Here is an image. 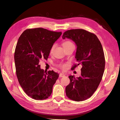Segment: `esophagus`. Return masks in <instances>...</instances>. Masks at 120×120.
<instances>
[{
  "mask_svg": "<svg viewBox=\"0 0 120 120\" xmlns=\"http://www.w3.org/2000/svg\"><path fill=\"white\" fill-rule=\"evenodd\" d=\"M60 77H64V76H65V75H64V74H63V73H60Z\"/></svg>",
  "mask_w": 120,
  "mask_h": 120,
  "instance_id": "34e87169",
  "label": "esophagus"
}]
</instances>
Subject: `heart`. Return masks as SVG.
Returning a JSON list of instances; mask_svg holds the SVG:
<instances>
[{"instance_id":"b5f03b06","label":"heart","mask_w":120,"mask_h":120,"mask_svg":"<svg viewBox=\"0 0 120 120\" xmlns=\"http://www.w3.org/2000/svg\"><path fill=\"white\" fill-rule=\"evenodd\" d=\"M71 44H72V43L70 41H66L63 43V46L64 47V48H67V47L68 46V45H70ZM56 46V44H53L51 48H50V53H52L53 52ZM67 66H68V64H60L59 65V67L60 68H61V69H63V70H64V69H66L67 68Z\"/></svg>"}]
</instances>
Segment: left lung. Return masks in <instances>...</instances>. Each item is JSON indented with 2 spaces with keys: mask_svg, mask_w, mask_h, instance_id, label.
Here are the masks:
<instances>
[{
  "mask_svg": "<svg viewBox=\"0 0 120 120\" xmlns=\"http://www.w3.org/2000/svg\"><path fill=\"white\" fill-rule=\"evenodd\" d=\"M66 38L72 40L77 46L75 57L78 64L72 70L82 66L80 77L68 76L70 82L66 88V95L73 101H85L93 95L102 79L105 67L103 47L95 34L82 29L65 31L63 38Z\"/></svg>",
  "mask_w": 120,
  "mask_h": 120,
  "instance_id": "8db88e82",
  "label": "left lung"
}]
</instances>
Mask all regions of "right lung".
Listing matches in <instances>:
<instances>
[{
	"label": "right lung",
	"mask_w": 120,
	"mask_h": 120,
	"mask_svg": "<svg viewBox=\"0 0 120 120\" xmlns=\"http://www.w3.org/2000/svg\"><path fill=\"white\" fill-rule=\"evenodd\" d=\"M61 34L43 28L27 29L18 40L14 52L16 74L24 92L32 99L43 100L51 95L59 74L44 71L39 62L48 60L50 48Z\"/></svg>",
	"instance_id": "obj_1"
}]
</instances>
